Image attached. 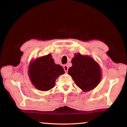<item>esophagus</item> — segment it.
Listing matches in <instances>:
<instances>
[{"mask_svg":"<svg viewBox=\"0 0 127 127\" xmlns=\"http://www.w3.org/2000/svg\"><path fill=\"white\" fill-rule=\"evenodd\" d=\"M63 68H64V70H65V72L66 73L68 72V66L66 65H64V66H63Z\"/></svg>","mask_w":127,"mask_h":127,"instance_id":"esophagus-1","label":"esophagus"}]
</instances>
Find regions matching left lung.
Listing matches in <instances>:
<instances>
[{
    "mask_svg": "<svg viewBox=\"0 0 127 127\" xmlns=\"http://www.w3.org/2000/svg\"><path fill=\"white\" fill-rule=\"evenodd\" d=\"M71 63L72 66L69 68L68 74L83 92L91 91L99 84L102 77L101 69L92 58L77 53Z\"/></svg>",
    "mask_w": 127,
    "mask_h": 127,
    "instance_id": "8db88e82",
    "label": "left lung"
}]
</instances>
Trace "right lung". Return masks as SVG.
Returning <instances> with one entry per match:
<instances>
[{
	"label": "right lung",
	"mask_w": 127,
	"mask_h": 127,
	"mask_svg": "<svg viewBox=\"0 0 127 127\" xmlns=\"http://www.w3.org/2000/svg\"><path fill=\"white\" fill-rule=\"evenodd\" d=\"M64 73L63 68L54 63L51 54L31 61L28 69L32 84L42 91L53 89L58 77Z\"/></svg>",
	"instance_id": "1"
}]
</instances>
